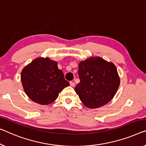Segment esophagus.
<instances>
[{
    "mask_svg": "<svg viewBox=\"0 0 146 146\" xmlns=\"http://www.w3.org/2000/svg\"><path fill=\"white\" fill-rule=\"evenodd\" d=\"M75 82H73V81H71L70 82V85L71 86H75Z\"/></svg>",
    "mask_w": 146,
    "mask_h": 146,
    "instance_id": "1",
    "label": "esophagus"
}]
</instances>
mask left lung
Masks as SVG:
<instances>
[{"mask_svg": "<svg viewBox=\"0 0 146 146\" xmlns=\"http://www.w3.org/2000/svg\"><path fill=\"white\" fill-rule=\"evenodd\" d=\"M80 82L75 90L86 107L95 109L110 102L120 84L115 64L100 57H90L79 64Z\"/></svg>", "mask_w": 146, "mask_h": 146, "instance_id": "left-lung-1", "label": "left lung"}]
</instances>
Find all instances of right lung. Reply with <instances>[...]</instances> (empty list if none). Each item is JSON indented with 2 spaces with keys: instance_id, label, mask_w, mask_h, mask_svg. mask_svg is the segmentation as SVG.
I'll list each match as a JSON object with an SVG mask.
<instances>
[{
  "instance_id": "right-lung-1",
  "label": "right lung",
  "mask_w": 146,
  "mask_h": 146,
  "mask_svg": "<svg viewBox=\"0 0 146 146\" xmlns=\"http://www.w3.org/2000/svg\"><path fill=\"white\" fill-rule=\"evenodd\" d=\"M25 94L32 101L48 105L55 101L59 93L69 85L58 62L48 58H37L26 66L21 73Z\"/></svg>"
}]
</instances>
